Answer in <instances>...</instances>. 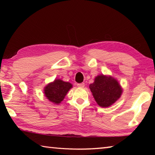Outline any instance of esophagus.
<instances>
[{
	"mask_svg": "<svg viewBox=\"0 0 155 155\" xmlns=\"http://www.w3.org/2000/svg\"><path fill=\"white\" fill-rule=\"evenodd\" d=\"M77 86L78 87H85V83H78V84H77Z\"/></svg>",
	"mask_w": 155,
	"mask_h": 155,
	"instance_id": "1",
	"label": "esophagus"
}]
</instances>
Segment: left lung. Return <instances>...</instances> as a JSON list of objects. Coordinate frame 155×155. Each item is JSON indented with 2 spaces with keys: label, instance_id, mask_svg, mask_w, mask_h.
I'll use <instances>...</instances> for the list:
<instances>
[{
  "label": "left lung",
  "instance_id": "left-lung-1",
  "mask_svg": "<svg viewBox=\"0 0 155 155\" xmlns=\"http://www.w3.org/2000/svg\"><path fill=\"white\" fill-rule=\"evenodd\" d=\"M94 98L100 107H109L122 96L123 89L118 81L110 75L100 74L90 85Z\"/></svg>",
  "mask_w": 155,
  "mask_h": 155
}]
</instances>
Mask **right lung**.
Listing matches in <instances>:
<instances>
[{
    "label": "right lung",
    "instance_id": "1",
    "mask_svg": "<svg viewBox=\"0 0 155 155\" xmlns=\"http://www.w3.org/2000/svg\"><path fill=\"white\" fill-rule=\"evenodd\" d=\"M72 84L65 82L60 78H55L52 82L49 83L44 89V94L50 102L54 104H59L64 101Z\"/></svg>",
    "mask_w": 155,
    "mask_h": 155
}]
</instances>
